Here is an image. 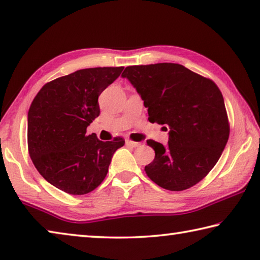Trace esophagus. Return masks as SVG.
I'll use <instances>...</instances> for the list:
<instances>
[{
    "label": "esophagus",
    "mask_w": 260,
    "mask_h": 260,
    "mask_svg": "<svg viewBox=\"0 0 260 260\" xmlns=\"http://www.w3.org/2000/svg\"><path fill=\"white\" fill-rule=\"evenodd\" d=\"M126 146L132 147V148H136L140 146V143L135 142V141H132V140H126Z\"/></svg>",
    "instance_id": "34e87169"
}]
</instances>
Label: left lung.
Masks as SVG:
<instances>
[{
	"mask_svg": "<svg viewBox=\"0 0 260 260\" xmlns=\"http://www.w3.org/2000/svg\"><path fill=\"white\" fill-rule=\"evenodd\" d=\"M121 76L142 98L148 120L170 131L166 147L148 141L155 150V159L144 167L148 177L171 191L195 186L217 164L230 138L218 86L175 63L133 65Z\"/></svg>",
	"mask_w": 260,
	"mask_h": 260,
	"instance_id": "8db88e82",
	"label": "left lung"
}]
</instances>
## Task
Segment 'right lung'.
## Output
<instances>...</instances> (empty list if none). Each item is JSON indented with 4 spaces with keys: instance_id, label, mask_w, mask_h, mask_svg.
Returning a JSON list of instances; mask_svg holds the SVG:
<instances>
[{
    "instance_id": "right-lung-1",
    "label": "right lung",
    "mask_w": 260,
    "mask_h": 260,
    "mask_svg": "<svg viewBox=\"0 0 260 260\" xmlns=\"http://www.w3.org/2000/svg\"><path fill=\"white\" fill-rule=\"evenodd\" d=\"M124 68L83 69L47 82L28 110L27 146L43 178L70 195H85L107 177L125 140L101 141L87 127L100 116L99 96Z\"/></svg>"
}]
</instances>
